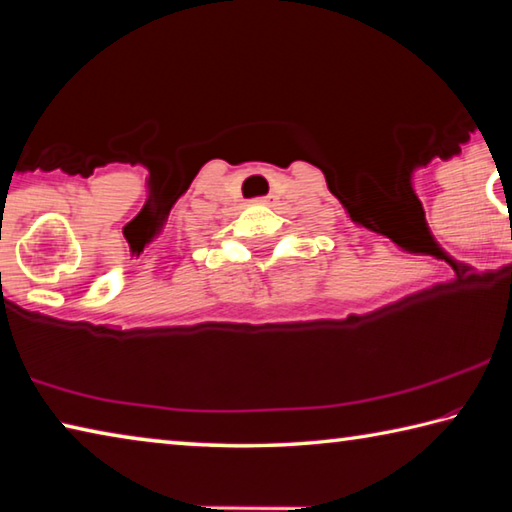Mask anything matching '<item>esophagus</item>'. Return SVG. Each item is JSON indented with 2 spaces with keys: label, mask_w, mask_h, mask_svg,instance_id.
Here are the masks:
<instances>
[{
  "label": "esophagus",
  "mask_w": 512,
  "mask_h": 512,
  "mask_svg": "<svg viewBox=\"0 0 512 512\" xmlns=\"http://www.w3.org/2000/svg\"><path fill=\"white\" fill-rule=\"evenodd\" d=\"M271 198L273 196H262V198H257V203H264L266 205V203H271Z\"/></svg>",
  "instance_id": "1"
}]
</instances>
